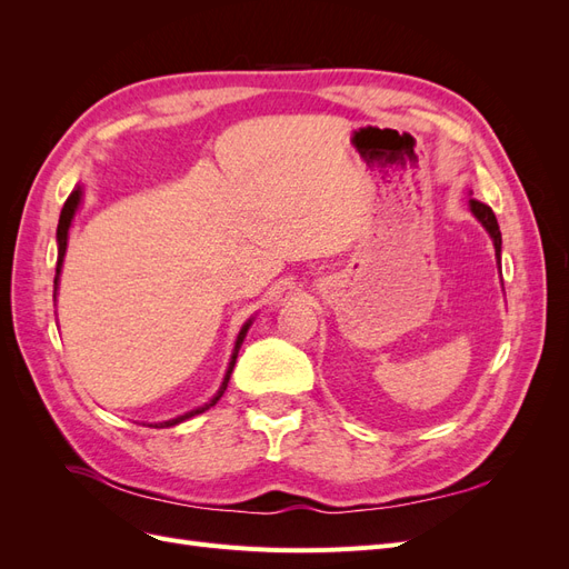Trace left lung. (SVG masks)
Segmentation results:
<instances>
[{
	"instance_id": "8db88e82",
	"label": "left lung",
	"mask_w": 569,
	"mask_h": 569,
	"mask_svg": "<svg viewBox=\"0 0 569 569\" xmlns=\"http://www.w3.org/2000/svg\"><path fill=\"white\" fill-rule=\"evenodd\" d=\"M470 211L475 213V218L481 222V226L487 228V232L491 234L493 239V249H496V256H498V263H501V230H498V220L493 216V211L489 209L487 203H481L477 199H470Z\"/></svg>"
}]
</instances>
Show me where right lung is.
<instances>
[{"label": "right lung", "mask_w": 569, "mask_h": 569, "mask_svg": "<svg viewBox=\"0 0 569 569\" xmlns=\"http://www.w3.org/2000/svg\"><path fill=\"white\" fill-rule=\"evenodd\" d=\"M80 199H82V187H76L73 192H71V197L66 199V203H63V209H61V216H59V228H57V242H59V258H57V278H54V295H57V287H59V274H61V266H63V256H66V244H68V230H71V222H73V216H76V211H78V203H80ZM251 322H253V318L251 320H247L244 322V327L242 330H239V335H237V341H234V351H232V358H230V366H228V372H226V377H222V385H220V389H218V393L213 396V399L206 403V406H201V408H194V410H189V412H184V416H180V418H173V420H166V422H159V425H153V427H173V425H178V422H182V420H189V418H194V416H199V412H203V410H209L211 406H216L218 401H220V396L226 393V389H228V382H230V375H232V368H234V360H237V353H239V347H242V341H244V337H247V332H249V327H251Z\"/></svg>", "instance_id": "obj_1"}]
</instances>
